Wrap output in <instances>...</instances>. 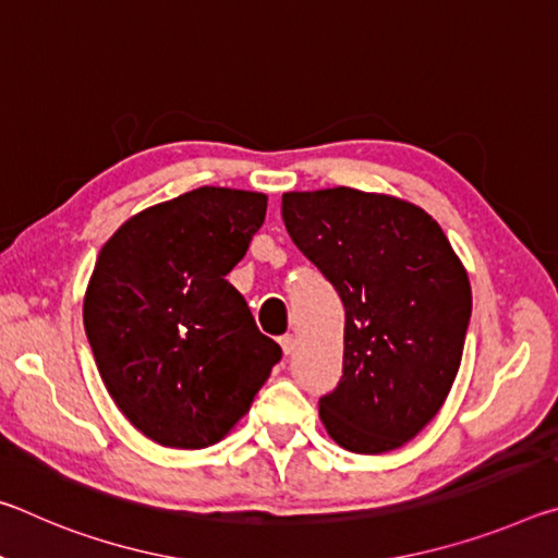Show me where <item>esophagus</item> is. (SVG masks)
Segmentation results:
<instances>
[{"mask_svg": "<svg viewBox=\"0 0 558 558\" xmlns=\"http://www.w3.org/2000/svg\"><path fill=\"white\" fill-rule=\"evenodd\" d=\"M278 342H280L282 352H286V354H292V352H295V344H298V339L292 337V335H282V337L278 339Z\"/></svg>", "mask_w": 558, "mask_h": 558, "instance_id": "obj_1", "label": "esophagus"}]
</instances>
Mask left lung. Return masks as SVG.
Returning <instances> with one entry per match:
<instances>
[{"instance_id": "left-lung-1", "label": "left lung", "mask_w": 558, "mask_h": 558, "mask_svg": "<svg viewBox=\"0 0 558 558\" xmlns=\"http://www.w3.org/2000/svg\"><path fill=\"white\" fill-rule=\"evenodd\" d=\"M282 221L344 305L342 379L319 418L344 450L401 448L456 381L472 313L465 268L440 226L396 196L288 192Z\"/></svg>"}]
</instances>
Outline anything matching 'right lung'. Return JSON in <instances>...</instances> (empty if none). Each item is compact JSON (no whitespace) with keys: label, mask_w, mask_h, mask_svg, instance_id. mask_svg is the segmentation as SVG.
I'll list each match as a JSON object with an SVG mask.
<instances>
[{"label":"right lung","mask_w":558,"mask_h":558,"mask_svg":"<svg viewBox=\"0 0 558 558\" xmlns=\"http://www.w3.org/2000/svg\"><path fill=\"white\" fill-rule=\"evenodd\" d=\"M266 206V194L199 186L132 216L100 248L83 325L112 401L159 446L219 442L280 362L226 280Z\"/></svg>","instance_id":"add662e5"}]
</instances>
